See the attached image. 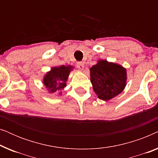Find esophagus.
I'll return each mask as SVG.
<instances>
[{
	"label": "esophagus",
	"mask_w": 158,
	"mask_h": 158,
	"mask_svg": "<svg viewBox=\"0 0 158 158\" xmlns=\"http://www.w3.org/2000/svg\"><path fill=\"white\" fill-rule=\"evenodd\" d=\"M77 68L80 69V70H82L84 68V64L82 62H77Z\"/></svg>",
	"instance_id": "obj_1"
}]
</instances>
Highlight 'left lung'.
Returning a JSON list of instances; mask_svg holds the SVG:
<instances>
[{
	"label": "left lung",
	"mask_w": 158,
	"mask_h": 158,
	"mask_svg": "<svg viewBox=\"0 0 158 158\" xmlns=\"http://www.w3.org/2000/svg\"><path fill=\"white\" fill-rule=\"evenodd\" d=\"M90 71L93 89L103 101L118 96L127 85L126 69L118 64L101 60Z\"/></svg>",
	"instance_id": "1"
}]
</instances>
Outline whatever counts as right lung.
Returning a JSON list of instances; mask_svg holds the SVG:
<instances>
[{"label":"right lung","instance_id":"add662e5","mask_svg":"<svg viewBox=\"0 0 158 158\" xmlns=\"http://www.w3.org/2000/svg\"><path fill=\"white\" fill-rule=\"evenodd\" d=\"M73 68L72 66L64 65L54 67L44 75L43 83L49 93L55 94L61 92L66 86L68 76ZM60 94H61V93Z\"/></svg>","mask_w":158,"mask_h":158}]
</instances>
